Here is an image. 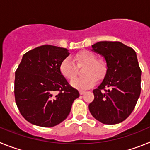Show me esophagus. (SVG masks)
<instances>
[{
    "instance_id": "1",
    "label": "esophagus",
    "mask_w": 150,
    "mask_h": 150,
    "mask_svg": "<svg viewBox=\"0 0 150 150\" xmlns=\"http://www.w3.org/2000/svg\"><path fill=\"white\" fill-rule=\"evenodd\" d=\"M86 93V91H79V94H80V95H84V94Z\"/></svg>"
}]
</instances>
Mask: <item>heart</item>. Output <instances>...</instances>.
Wrapping results in <instances>:
<instances>
[{"mask_svg": "<svg viewBox=\"0 0 150 150\" xmlns=\"http://www.w3.org/2000/svg\"><path fill=\"white\" fill-rule=\"evenodd\" d=\"M74 61L78 65L87 64L85 70L84 77L75 78L71 82V86L79 90H85L91 88L96 83V78L104 76L106 71V66L102 62H98L97 56L91 52L82 51L74 57ZM71 57L64 59L60 64V72L62 76L67 79H72L76 74V65ZM96 76L95 77L94 76Z\"/></svg>", "mask_w": 150, "mask_h": 150, "instance_id": "obj_1", "label": "heart"}]
</instances>
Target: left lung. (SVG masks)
Listing matches in <instances>:
<instances>
[{"label":"left lung","mask_w":150,"mask_h":150,"mask_svg":"<svg viewBox=\"0 0 150 150\" xmlns=\"http://www.w3.org/2000/svg\"><path fill=\"white\" fill-rule=\"evenodd\" d=\"M91 48L104 58L107 71L102 83L93 90L95 99L88 109L103 124H118L132 113L140 95L141 71L137 54L120 42L100 41ZM105 88V92H102Z\"/></svg>","instance_id":"obj_1"}]
</instances>
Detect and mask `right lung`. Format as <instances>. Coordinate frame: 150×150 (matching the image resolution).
Masks as SVG:
<instances>
[{
  "label": "right lung",
  "instance_id": "obj_1",
  "mask_svg": "<svg viewBox=\"0 0 150 150\" xmlns=\"http://www.w3.org/2000/svg\"><path fill=\"white\" fill-rule=\"evenodd\" d=\"M70 53L65 48L43 45L22 56L15 74V99L21 114L38 126L53 127L69 115L79 96L60 72Z\"/></svg>",
  "mask_w": 150,
  "mask_h": 150
}]
</instances>
